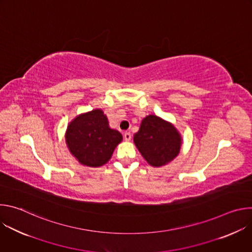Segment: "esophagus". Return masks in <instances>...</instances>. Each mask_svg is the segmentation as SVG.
Segmentation results:
<instances>
[{"mask_svg": "<svg viewBox=\"0 0 252 252\" xmlns=\"http://www.w3.org/2000/svg\"><path fill=\"white\" fill-rule=\"evenodd\" d=\"M124 137H125V139H126V141H128V140H130V138H131V133H130L129 131H126V132H125Z\"/></svg>", "mask_w": 252, "mask_h": 252, "instance_id": "obj_1", "label": "esophagus"}]
</instances>
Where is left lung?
Instances as JSON below:
<instances>
[{
	"label": "left lung",
	"instance_id": "left-lung-1",
	"mask_svg": "<svg viewBox=\"0 0 252 252\" xmlns=\"http://www.w3.org/2000/svg\"><path fill=\"white\" fill-rule=\"evenodd\" d=\"M134 145L151 165L159 167L170 162L181 151L182 136L170 123L150 115L142 120L133 135Z\"/></svg>",
	"mask_w": 252,
	"mask_h": 252
}]
</instances>
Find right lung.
<instances>
[{"label":"right lung","mask_w":252,"mask_h":252,"mask_svg":"<svg viewBox=\"0 0 252 252\" xmlns=\"http://www.w3.org/2000/svg\"><path fill=\"white\" fill-rule=\"evenodd\" d=\"M123 135L109 126L101 110L82 114L67 126L65 142L80 163L97 167L109 161Z\"/></svg>","instance_id":"obj_1"}]
</instances>
